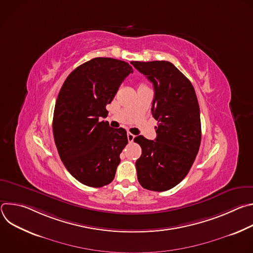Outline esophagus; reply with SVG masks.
Returning a JSON list of instances; mask_svg holds the SVG:
<instances>
[{"label": "esophagus", "instance_id": "esophagus-1", "mask_svg": "<svg viewBox=\"0 0 253 253\" xmlns=\"http://www.w3.org/2000/svg\"><path fill=\"white\" fill-rule=\"evenodd\" d=\"M127 138H128V141H129V142H133V140H134V138H135V135H133L132 133L128 132V133H127Z\"/></svg>", "mask_w": 253, "mask_h": 253}]
</instances>
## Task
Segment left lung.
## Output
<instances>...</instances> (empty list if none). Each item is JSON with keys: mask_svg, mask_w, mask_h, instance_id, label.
<instances>
[{"mask_svg": "<svg viewBox=\"0 0 253 253\" xmlns=\"http://www.w3.org/2000/svg\"><path fill=\"white\" fill-rule=\"evenodd\" d=\"M153 84L152 115L158 121L155 140L134 138L142 154L136 161L141 186L166 191L185 178L201 142L200 109L191 82L167 61L132 62Z\"/></svg>", "mask_w": 253, "mask_h": 253, "instance_id": "left-lung-1", "label": "left lung"}]
</instances>
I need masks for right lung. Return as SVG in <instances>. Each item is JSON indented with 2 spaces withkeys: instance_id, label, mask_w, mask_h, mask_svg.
I'll return each mask as SVG.
<instances>
[{
  "instance_id": "1",
  "label": "right lung",
  "mask_w": 253,
  "mask_h": 253,
  "mask_svg": "<svg viewBox=\"0 0 253 253\" xmlns=\"http://www.w3.org/2000/svg\"><path fill=\"white\" fill-rule=\"evenodd\" d=\"M132 67L113 58H94L65 80L55 105L53 134L60 158L79 182L102 187L112 182L127 132L111 128L106 105L115 97Z\"/></svg>"
}]
</instances>
